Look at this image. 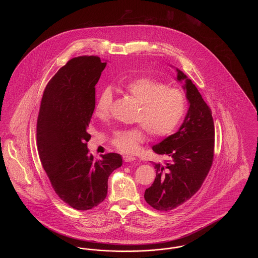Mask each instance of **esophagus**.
<instances>
[{
    "label": "esophagus",
    "mask_w": 258,
    "mask_h": 258,
    "mask_svg": "<svg viewBox=\"0 0 258 258\" xmlns=\"http://www.w3.org/2000/svg\"><path fill=\"white\" fill-rule=\"evenodd\" d=\"M123 160L124 162H131V161H134V160H135V157H133V156L124 155V156H123Z\"/></svg>",
    "instance_id": "obj_1"
}]
</instances>
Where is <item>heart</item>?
Wrapping results in <instances>:
<instances>
[{"instance_id":"1","label":"heart","mask_w":258,"mask_h":258,"mask_svg":"<svg viewBox=\"0 0 258 258\" xmlns=\"http://www.w3.org/2000/svg\"><path fill=\"white\" fill-rule=\"evenodd\" d=\"M124 90L140 104L135 120L141 125L115 133L112 143L123 153L138 151L146 137L144 130L155 138L165 137L171 135L184 117L186 98L180 89L154 78L140 77L126 83ZM112 102V90L108 87L102 89L95 105L98 118L109 116Z\"/></svg>"}]
</instances>
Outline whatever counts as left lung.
<instances>
[{"label": "left lung", "mask_w": 258, "mask_h": 258, "mask_svg": "<svg viewBox=\"0 0 258 258\" xmlns=\"http://www.w3.org/2000/svg\"><path fill=\"white\" fill-rule=\"evenodd\" d=\"M177 71V80L183 86L189 107L179 131L153 146L164 157L154 162L156 179L144 198L159 211H170L194 197L207 177L214 160L215 128L212 111L196 85L186 75Z\"/></svg>", "instance_id": "left-lung-1"}]
</instances>
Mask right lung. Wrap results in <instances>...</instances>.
<instances>
[{
    "instance_id": "right-lung-1",
    "label": "right lung",
    "mask_w": 258,
    "mask_h": 258,
    "mask_svg": "<svg viewBox=\"0 0 258 258\" xmlns=\"http://www.w3.org/2000/svg\"><path fill=\"white\" fill-rule=\"evenodd\" d=\"M106 62L80 56L67 62L45 88L37 117L38 156L61 200L85 211L107 196L108 177L123 160L119 154H89L88 126L96 105V84Z\"/></svg>"
}]
</instances>
